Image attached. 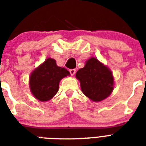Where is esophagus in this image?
Returning a JSON list of instances; mask_svg holds the SVG:
<instances>
[{"instance_id": "esophagus-1", "label": "esophagus", "mask_w": 146, "mask_h": 146, "mask_svg": "<svg viewBox=\"0 0 146 146\" xmlns=\"http://www.w3.org/2000/svg\"><path fill=\"white\" fill-rule=\"evenodd\" d=\"M70 73L71 76H74V74L76 73V70H75V69H73V70H70Z\"/></svg>"}]
</instances>
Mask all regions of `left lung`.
I'll return each instance as SVG.
<instances>
[{"label":"left lung","mask_w":146,"mask_h":146,"mask_svg":"<svg viewBox=\"0 0 146 146\" xmlns=\"http://www.w3.org/2000/svg\"><path fill=\"white\" fill-rule=\"evenodd\" d=\"M82 93L94 102L106 99L113 90L114 79L110 69L92 57L76 73Z\"/></svg>","instance_id":"8db88e82"}]
</instances>
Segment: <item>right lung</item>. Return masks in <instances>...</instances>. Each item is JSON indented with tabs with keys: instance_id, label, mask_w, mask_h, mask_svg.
<instances>
[{
	"instance_id": "add662e5",
	"label": "right lung",
	"mask_w": 146,
	"mask_h": 146,
	"mask_svg": "<svg viewBox=\"0 0 146 146\" xmlns=\"http://www.w3.org/2000/svg\"><path fill=\"white\" fill-rule=\"evenodd\" d=\"M70 75L66 69L58 66L50 57L31 73L29 80L30 91L40 102H48L57 94L63 78Z\"/></svg>"
}]
</instances>
